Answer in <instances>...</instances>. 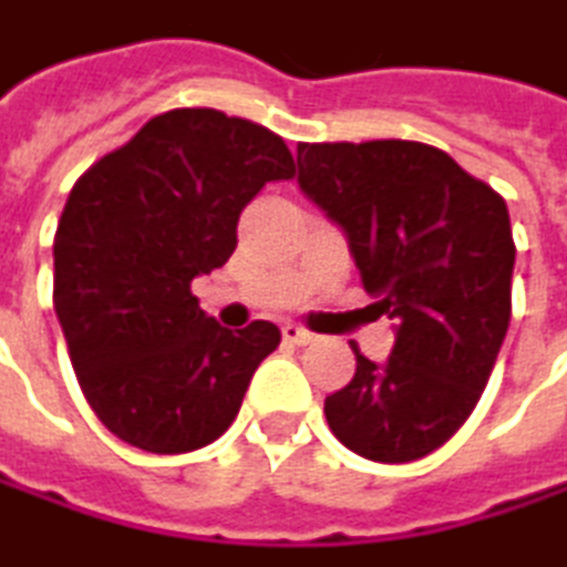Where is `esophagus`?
I'll return each mask as SVG.
<instances>
[{
  "label": "esophagus",
  "mask_w": 567,
  "mask_h": 567,
  "mask_svg": "<svg viewBox=\"0 0 567 567\" xmlns=\"http://www.w3.org/2000/svg\"><path fill=\"white\" fill-rule=\"evenodd\" d=\"M280 332H284V339H287L290 346H310V342H313V332L303 329V326H297V322H284Z\"/></svg>",
  "instance_id": "1"
}]
</instances>
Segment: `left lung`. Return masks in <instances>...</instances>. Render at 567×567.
<instances>
[{"mask_svg":"<svg viewBox=\"0 0 567 567\" xmlns=\"http://www.w3.org/2000/svg\"><path fill=\"white\" fill-rule=\"evenodd\" d=\"M300 188L346 231L372 307L394 319L385 362L326 398L359 457L408 463L447 444L489 382L513 313L516 245L499 192L411 140L300 143Z\"/></svg>","mask_w":567,"mask_h":567,"instance_id":"left-lung-1","label":"left lung"}]
</instances>
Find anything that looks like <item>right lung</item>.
Segmentation results:
<instances>
[{"instance_id": "1", "label": "right lung", "mask_w": 567, "mask_h": 567, "mask_svg": "<svg viewBox=\"0 0 567 567\" xmlns=\"http://www.w3.org/2000/svg\"><path fill=\"white\" fill-rule=\"evenodd\" d=\"M290 176L293 156L267 126L182 106L74 182L54 231V313L110 434L188 454L231 427L280 329L218 326L192 280L235 254L250 198Z\"/></svg>"}]
</instances>
